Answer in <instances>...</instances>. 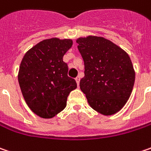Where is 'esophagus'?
<instances>
[{
	"mask_svg": "<svg viewBox=\"0 0 151 151\" xmlns=\"http://www.w3.org/2000/svg\"><path fill=\"white\" fill-rule=\"evenodd\" d=\"M80 79H81V78H80V76H77V77L76 78V83H77V85H78V86H79V84H80Z\"/></svg>",
	"mask_w": 151,
	"mask_h": 151,
	"instance_id": "34e87169",
	"label": "esophagus"
}]
</instances>
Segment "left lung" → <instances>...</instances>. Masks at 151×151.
Wrapping results in <instances>:
<instances>
[{
  "label": "left lung",
  "instance_id": "obj_1",
  "mask_svg": "<svg viewBox=\"0 0 151 151\" xmlns=\"http://www.w3.org/2000/svg\"><path fill=\"white\" fill-rule=\"evenodd\" d=\"M76 42L85 66L80 87L88 104L102 115L116 113L128 100L134 85L135 72L130 57L103 37H81Z\"/></svg>",
  "mask_w": 151,
  "mask_h": 151
}]
</instances>
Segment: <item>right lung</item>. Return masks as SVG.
I'll return each instance as SVG.
<instances>
[{"mask_svg": "<svg viewBox=\"0 0 151 151\" xmlns=\"http://www.w3.org/2000/svg\"><path fill=\"white\" fill-rule=\"evenodd\" d=\"M70 39L43 40L23 58L19 83L24 99L35 114L52 118L66 107L67 98L77 87L68 76L69 67L63 57L72 47Z\"/></svg>", "mask_w": 151, "mask_h": 151, "instance_id": "right-lung-1", "label": "right lung"}]
</instances>
